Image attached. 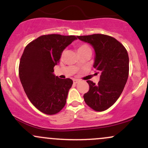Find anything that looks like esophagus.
I'll return each instance as SVG.
<instances>
[{
	"label": "esophagus",
	"mask_w": 148,
	"mask_h": 148,
	"mask_svg": "<svg viewBox=\"0 0 148 148\" xmlns=\"http://www.w3.org/2000/svg\"><path fill=\"white\" fill-rule=\"evenodd\" d=\"M79 82V80H78V79H74V80H73V83H74V84H78Z\"/></svg>",
	"instance_id": "obj_1"
}]
</instances>
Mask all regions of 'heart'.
Returning a JSON list of instances; mask_svg holds the SVG:
<instances>
[{"label": "heart", "instance_id": "obj_1", "mask_svg": "<svg viewBox=\"0 0 148 148\" xmlns=\"http://www.w3.org/2000/svg\"><path fill=\"white\" fill-rule=\"evenodd\" d=\"M88 49H90V47L88 45H86V44H82V45H80L78 46L77 47V51L78 53L83 51L88 50Z\"/></svg>", "mask_w": 148, "mask_h": 148}]
</instances>
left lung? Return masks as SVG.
I'll return each mask as SVG.
<instances>
[{"instance_id": "8db88e82", "label": "left lung", "mask_w": 148, "mask_h": 148, "mask_svg": "<svg viewBox=\"0 0 148 148\" xmlns=\"http://www.w3.org/2000/svg\"><path fill=\"white\" fill-rule=\"evenodd\" d=\"M90 44L95 51L93 67L100 73L95 84L87 81L89 90L84 95L88 106L96 111L108 109L123 92L129 76V56L125 47L114 37L103 34L77 36Z\"/></svg>"}]
</instances>
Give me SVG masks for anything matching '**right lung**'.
Here are the masks:
<instances>
[{"label":"right lung","instance_id":"add662e5","mask_svg":"<svg viewBox=\"0 0 148 148\" xmlns=\"http://www.w3.org/2000/svg\"><path fill=\"white\" fill-rule=\"evenodd\" d=\"M76 39L74 35H44L23 51L18 66L20 81L30 102L43 113L56 114L65 105L73 81L59 79L53 72L62 51Z\"/></svg>","mask_w":148,"mask_h":148}]
</instances>
